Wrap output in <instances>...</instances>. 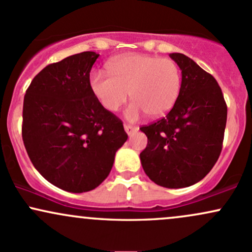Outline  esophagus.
Instances as JSON below:
<instances>
[{
    "mask_svg": "<svg viewBox=\"0 0 252 252\" xmlns=\"http://www.w3.org/2000/svg\"><path fill=\"white\" fill-rule=\"evenodd\" d=\"M124 130L126 131V134L128 135H131V134H134L135 131L139 130V128L135 126H130V124H124Z\"/></svg>",
    "mask_w": 252,
    "mask_h": 252,
    "instance_id": "1",
    "label": "esophagus"
}]
</instances>
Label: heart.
<instances>
[{"mask_svg":"<svg viewBox=\"0 0 252 252\" xmlns=\"http://www.w3.org/2000/svg\"><path fill=\"white\" fill-rule=\"evenodd\" d=\"M106 68L110 75L100 71L91 74L90 88L107 111H118L128 100L129 92L134 103L126 116L130 121L145 113L161 117L175 106L181 93L182 74L172 60L126 54L112 59Z\"/></svg>","mask_w":252,"mask_h":252,"instance_id":"heart-1","label":"heart"}]
</instances>
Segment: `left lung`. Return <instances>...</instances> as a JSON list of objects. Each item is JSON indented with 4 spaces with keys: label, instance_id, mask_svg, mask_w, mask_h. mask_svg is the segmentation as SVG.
<instances>
[{
    "label": "left lung",
    "instance_id": "1",
    "mask_svg": "<svg viewBox=\"0 0 252 252\" xmlns=\"http://www.w3.org/2000/svg\"><path fill=\"white\" fill-rule=\"evenodd\" d=\"M182 70V87L171 111L140 130L147 136L141 164L151 181L178 189L197 183L219 159L227 105L217 80L183 54H170Z\"/></svg>",
    "mask_w": 252,
    "mask_h": 252
}]
</instances>
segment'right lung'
Returning <instances> with one entry per match:
<instances>
[{"label": "right lung", "instance_id": "add662e5", "mask_svg": "<svg viewBox=\"0 0 252 252\" xmlns=\"http://www.w3.org/2000/svg\"><path fill=\"white\" fill-rule=\"evenodd\" d=\"M93 51L46 65L26 91L23 141L33 166L69 192L95 189L111 171L128 139L123 123L96 100L90 73Z\"/></svg>", "mask_w": 252, "mask_h": 252}]
</instances>
